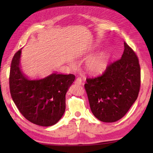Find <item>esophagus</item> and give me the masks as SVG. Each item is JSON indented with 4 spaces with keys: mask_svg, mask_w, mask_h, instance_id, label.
Masks as SVG:
<instances>
[{
    "mask_svg": "<svg viewBox=\"0 0 153 153\" xmlns=\"http://www.w3.org/2000/svg\"><path fill=\"white\" fill-rule=\"evenodd\" d=\"M75 83L76 84L78 85H82V78L80 77H78L76 78V79L75 81Z\"/></svg>",
    "mask_w": 153,
    "mask_h": 153,
    "instance_id": "esophagus-1",
    "label": "esophagus"
}]
</instances>
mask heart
Returning a JSON list of instances; mask_svg holds the SVG:
<instances>
[{"mask_svg":"<svg viewBox=\"0 0 153 153\" xmlns=\"http://www.w3.org/2000/svg\"><path fill=\"white\" fill-rule=\"evenodd\" d=\"M86 67L91 73H98L102 72L106 68L105 60L102 56H96L89 59L86 63Z\"/></svg>","mask_w":153,"mask_h":153,"instance_id":"obj_1","label":"heart"}]
</instances>
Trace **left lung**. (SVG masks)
<instances>
[{
	"label": "left lung",
	"instance_id": "1",
	"mask_svg": "<svg viewBox=\"0 0 153 153\" xmlns=\"http://www.w3.org/2000/svg\"><path fill=\"white\" fill-rule=\"evenodd\" d=\"M124 45L121 58L108 65L101 75L87 78L84 85L92 112L102 122L113 123L124 117L140 91L138 57L125 41Z\"/></svg>",
	"mask_w": 153,
	"mask_h": 153
}]
</instances>
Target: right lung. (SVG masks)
Instances as JSON below:
<instances>
[{
    "instance_id": "obj_1",
    "label": "right lung",
    "mask_w": 153,
    "mask_h": 153,
    "mask_svg": "<svg viewBox=\"0 0 153 153\" xmlns=\"http://www.w3.org/2000/svg\"><path fill=\"white\" fill-rule=\"evenodd\" d=\"M21 50L12 59L10 89L14 103L26 119L41 126L56 124L66 109V94L75 79L73 74L53 73L43 79L30 80L20 68Z\"/></svg>"
}]
</instances>
